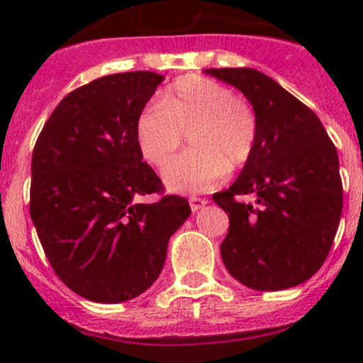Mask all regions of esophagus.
Returning <instances> with one entry per match:
<instances>
[{"label": "esophagus", "mask_w": 363, "mask_h": 363, "mask_svg": "<svg viewBox=\"0 0 363 363\" xmlns=\"http://www.w3.org/2000/svg\"><path fill=\"white\" fill-rule=\"evenodd\" d=\"M207 203H208L207 200L200 199V196H191V199H189V205H191V211L193 212L200 211V208L205 207V205H207Z\"/></svg>", "instance_id": "obj_1"}]
</instances>
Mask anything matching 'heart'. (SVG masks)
<instances>
[{
  "label": "heart",
  "mask_w": 363,
  "mask_h": 363,
  "mask_svg": "<svg viewBox=\"0 0 363 363\" xmlns=\"http://www.w3.org/2000/svg\"><path fill=\"white\" fill-rule=\"evenodd\" d=\"M189 133L195 151L179 156L164 168L170 191L202 193L216 188L226 170L242 167L255 149L258 121L255 111L230 87L200 75L175 80L138 116L135 137L142 158L163 168Z\"/></svg>",
  "instance_id": "1"
}]
</instances>
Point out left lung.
Segmentation results:
<instances>
[{
  "label": "left lung",
  "instance_id": "8db88e82",
  "mask_svg": "<svg viewBox=\"0 0 363 363\" xmlns=\"http://www.w3.org/2000/svg\"><path fill=\"white\" fill-rule=\"evenodd\" d=\"M250 100L258 137L250 160L214 202L228 214L226 270L251 290L294 288L320 270L337 233L342 182L335 145L309 107L252 68H208ZM252 194L255 204L237 196Z\"/></svg>",
  "mask_w": 363,
  "mask_h": 363
}]
</instances>
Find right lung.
I'll return each instance as SVG.
<instances>
[{
	"label": "right lung",
	"mask_w": 363,
	"mask_h": 363,
	"mask_svg": "<svg viewBox=\"0 0 363 363\" xmlns=\"http://www.w3.org/2000/svg\"><path fill=\"white\" fill-rule=\"evenodd\" d=\"M163 79L113 73L72 91L33 149L29 212L38 239L57 277L93 302L144 294L161 274L168 240L191 214L182 196L137 202L163 193L135 137Z\"/></svg>",
	"instance_id": "right-lung-1"
}]
</instances>
